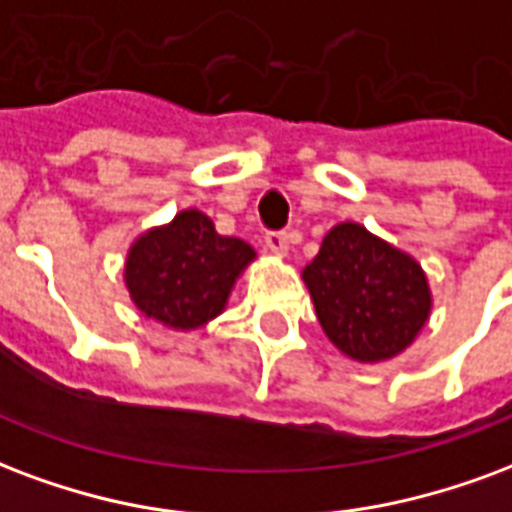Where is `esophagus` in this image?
<instances>
[{"mask_svg":"<svg viewBox=\"0 0 512 512\" xmlns=\"http://www.w3.org/2000/svg\"><path fill=\"white\" fill-rule=\"evenodd\" d=\"M266 246L274 255H287L290 238H287V233H282V230H271V233H266Z\"/></svg>","mask_w":512,"mask_h":512,"instance_id":"1","label":"esophagus"}]
</instances>
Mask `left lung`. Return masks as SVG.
<instances>
[{
	"instance_id": "8db88e82",
	"label": "left lung",
	"mask_w": 512,
	"mask_h": 512,
	"mask_svg": "<svg viewBox=\"0 0 512 512\" xmlns=\"http://www.w3.org/2000/svg\"><path fill=\"white\" fill-rule=\"evenodd\" d=\"M304 282L325 336L352 361H388L429 320L423 268L355 222H342L323 238Z\"/></svg>"
}]
</instances>
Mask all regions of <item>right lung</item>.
<instances>
[{"label":"right lung","mask_w":512,"mask_h":512,"mask_svg":"<svg viewBox=\"0 0 512 512\" xmlns=\"http://www.w3.org/2000/svg\"><path fill=\"white\" fill-rule=\"evenodd\" d=\"M252 260L255 249L246 241L219 236L206 214L189 208L132 244L124 282L146 317L189 331L225 309L238 274Z\"/></svg>","instance_id":"1"}]
</instances>
